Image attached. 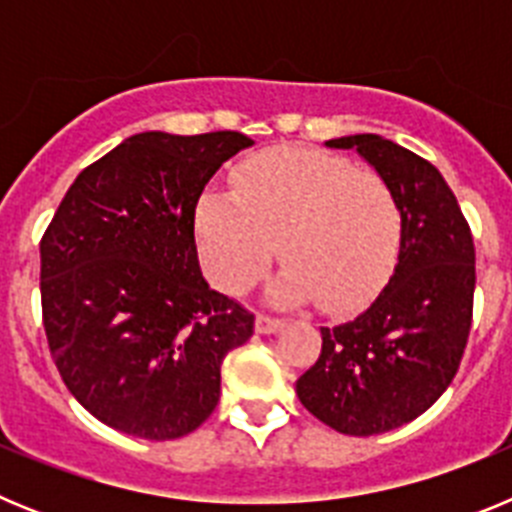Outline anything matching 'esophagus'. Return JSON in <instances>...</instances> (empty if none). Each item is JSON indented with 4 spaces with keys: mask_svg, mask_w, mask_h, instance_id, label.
I'll return each mask as SVG.
<instances>
[{
    "mask_svg": "<svg viewBox=\"0 0 512 512\" xmlns=\"http://www.w3.org/2000/svg\"><path fill=\"white\" fill-rule=\"evenodd\" d=\"M256 333H261V336H269V333H277L279 328H282V320L277 318H269V315H256Z\"/></svg>",
    "mask_w": 512,
    "mask_h": 512,
    "instance_id": "34e87169",
    "label": "esophagus"
}]
</instances>
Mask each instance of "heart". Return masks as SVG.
I'll list each match as a JSON object with an SVG mask.
<instances>
[{
    "label": "heart",
    "instance_id": "heart-1",
    "mask_svg": "<svg viewBox=\"0 0 512 512\" xmlns=\"http://www.w3.org/2000/svg\"><path fill=\"white\" fill-rule=\"evenodd\" d=\"M402 212L384 176L346 158L277 146L246 158L233 192L197 202V243L207 277L241 295L274 251L287 259L271 282L279 305L318 300L328 312H354L384 287L397 261Z\"/></svg>",
    "mask_w": 512,
    "mask_h": 512
}]
</instances>
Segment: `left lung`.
<instances>
[{"mask_svg": "<svg viewBox=\"0 0 512 512\" xmlns=\"http://www.w3.org/2000/svg\"><path fill=\"white\" fill-rule=\"evenodd\" d=\"M354 148L390 184L402 212L397 264L377 300L351 323L320 328L323 351L297 397L346 436L410 423L443 395L472 328L474 243L441 171L374 133L325 140Z\"/></svg>", "mask_w": 512, "mask_h": 512, "instance_id": "8db88e82", "label": "left lung"}]
</instances>
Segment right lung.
Returning a JSON list of instances; mask_svg holds the SVG:
<instances>
[{"mask_svg":"<svg viewBox=\"0 0 512 512\" xmlns=\"http://www.w3.org/2000/svg\"><path fill=\"white\" fill-rule=\"evenodd\" d=\"M253 140L233 130L125 138L76 176L40 241L53 361L104 425L148 441L200 428L220 366L253 315L210 289L194 210L215 171Z\"/></svg>","mask_w":512,"mask_h":512,"instance_id":"obj_1","label":"right lung"}]
</instances>
